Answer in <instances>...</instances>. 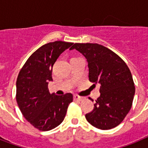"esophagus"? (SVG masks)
Here are the masks:
<instances>
[{"label": "esophagus", "instance_id": "obj_1", "mask_svg": "<svg viewBox=\"0 0 148 148\" xmlns=\"http://www.w3.org/2000/svg\"><path fill=\"white\" fill-rule=\"evenodd\" d=\"M84 97H81V96H78V95H74V101H83Z\"/></svg>", "mask_w": 148, "mask_h": 148}]
</instances>
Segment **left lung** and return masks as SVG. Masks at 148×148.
I'll return each instance as SVG.
<instances>
[{"label":"left lung","mask_w":148,"mask_h":148,"mask_svg":"<svg viewBox=\"0 0 148 148\" xmlns=\"http://www.w3.org/2000/svg\"><path fill=\"white\" fill-rule=\"evenodd\" d=\"M73 49L87 59L89 81L101 86V95L94 110L85 115L86 119L97 128H114L130 111L135 93L128 67L119 56L103 45L76 43L70 48Z\"/></svg>","instance_id":"8db88e82"}]
</instances>
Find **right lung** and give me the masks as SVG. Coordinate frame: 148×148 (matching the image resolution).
Returning a JSON list of instances; mask_svg holds the SVG:
<instances>
[{
	"label": "right lung",
	"mask_w": 148,
	"mask_h": 148,
	"mask_svg": "<svg viewBox=\"0 0 148 148\" xmlns=\"http://www.w3.org/2000/svg\"><path fill=\"white\" fill-rule=\"evenodd\" d=\"M73 43L57 40L34 52L20 71L16 83L17 104L25 119L42 131L55 128L64 121L73 95L50 94L53 65Z\"/></svg>",
	"instance_id": "add662e5"
}]
</instances>
